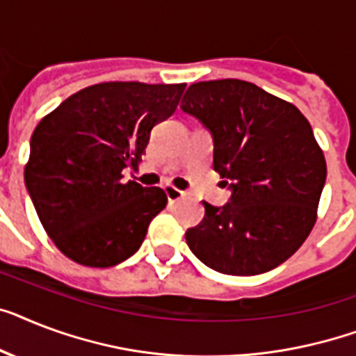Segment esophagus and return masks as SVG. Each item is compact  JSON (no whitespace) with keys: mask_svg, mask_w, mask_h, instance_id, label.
<instances>
[{"mask_svg":"<svg viewBox=\"0 0 356 356\" xmlns=\"http://www.w3.org/2000/svg\"><path fill=\"white\" fill-rule=\"evenodd\" d=\"M164 192H166V197H168L170 203H175V201H179V199H183L184 195H186V192L177 190V188H173V186H166L164 188Z\"/></svg>","mask_w":356,"mask_h":356,"instance_id":"obj_1","label":"esophagus"}]
</instances>
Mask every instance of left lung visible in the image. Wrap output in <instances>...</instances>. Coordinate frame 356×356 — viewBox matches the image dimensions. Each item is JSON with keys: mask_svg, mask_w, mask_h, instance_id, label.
<instances>
[{"mask_svg": "<svg viewBox=\"0 0 356 356\" xmlns=\"http://www.w3.org/2000/svg\"><path fill=\"white\" fill-rule=\"evenodd\" d=\"M181 109L213 138V170L232 190L204 204L186 243L207 267L232 276L267 273L293 256L316 223L327 166L311 124L291 102L256 83H192Z\"/></svg>", "mask_w": 356, "mask_h": 356, "instance_id": "left-lung-1", "label": "left lung"}]
</instances>
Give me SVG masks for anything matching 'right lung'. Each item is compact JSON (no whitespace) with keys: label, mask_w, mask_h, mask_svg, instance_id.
Segmentation results:
<instances>
[{"label":"right lung","mask_w":356,"mask_h":356,"mask_svg":"<svg viewBox=\"0 0 356 356\" xmlns=\"http://www.w3.org/2000/svg\"><path fill=\"white\" fill-rule=\"evenodd\" d=\"M186 83L104 82L71 95L31 137L25 186L53 243L86 267H113L143 245L168 197L124 181L153 126L177 109Z\"/></svg>","instance_id":"add662e5"}]
</instances>
